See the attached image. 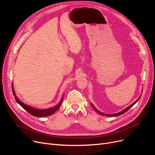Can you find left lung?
Masks as SVG:
<instances>
[{
    "instance_id": "1",
    "label": "left lung",
    "mask_w": 155,
    "mask_h": 155,
    "mask_svg": "<svg viewBox=\"0 0 155 155\" xmlns=\"http://www.w3.org/2000/svg\"><path fill=\"white\" fill-rule=\"evenodd\" d=\"M140 96L139 97V98L136 101H135L134 102V103H132L131 105H130L129 107H127V108H125L124 110H123L122 111H121V112H120V113H116V114H112V115H109V114H104L103 113H102V112H101V111H98L95 107H94V106H93V104H92V107H93V108H94V110H95L97 113H98L99 114H100V115H106V116H107V117H117V116H119V115H122V114H124V113H125L126 111H127L128 110H129L130 108H131V107L135 104L138 101H139V99H140Z\"/></svg>"
}]
</instances>
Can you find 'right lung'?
Listing matches in <instances>:
<instances>
[{"instance_id":"right-lung-1","label":"right lung","mask_w":155,"mask_h":155,"mask_svg":"<svg viewBox=\"0 0 155 155\" xmlns=\"http://www.w3.org/2000/svg\"><path fill=\"white\" fill-rule=\"evenodd\" d=\"M12 94L13 95L15 96V99L16 101V102L20 105L23 107V108H24L26 111L28 112L30 114H31V115L34 116V117H47V116H49L51 115L52 114L54 113L57 110H58V109L61 106L63 100V97H62L61 101L60 103L56 106L51 107V108H48V109H45V110H38V109H35L34 107L29 106L23 103H22L21 101H20L15 95V92L14 91V89H13L12 87Z\"/></svg>"}]
</instances>
